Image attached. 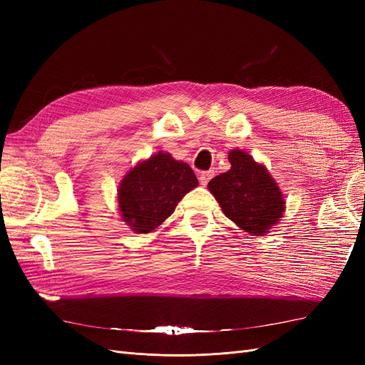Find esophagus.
<instances>
[{"mask_svg": "<svg viewBox=\"0 0 365 365\" xmlns=\"http://www.w3.org/2000/svg\"><path fill=\"white\" fill-rule=\"evenodd\" d=\"M215 176V172L213 170H205V172H201V175H200V182L202 184V185H207L208 184V181L212 180Z\"/></svg>", "mask_w": 365, "mask_h": 365, "instance_id": "1", "label": "esophagus"}]
</instances>
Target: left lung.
I'll return each instance as SVG.
<instances>
[{
  "label": "left lung",
  "instance_id": "1",
  "mask_svg": "<svg viewBox=\"0 0 365 365\" xmlns=\"http://www.w3.org/2000/svg\"><path fill=\"white\" fill-rule=\"evenodd\" d=\"M231 169L208 182L224 215L252 236H263L284 213V200L264 165L250 153L233 149L228 153Z\"/></svg>",
  "mask_w": 365,
  "mask_h": 365
}]
</instances>
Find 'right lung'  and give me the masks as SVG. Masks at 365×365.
Segmentation results:
<instances>
[{
    "instance_id": "obj_1",
    "label": "right lung",
    "mask_w": 365,
    "mask_h": 365,
    "mask_svg": "<svg viewBox=\"0 0 365 365\" xmlns=\"http://www.w3.org/2000/svg\"><path fill=\"white\" fill-rule=\"evenodd\" d=\"M196 185L197 178L189 164L158 152L138 163L120 181L117 200L121 217L135 233H150Z\"/></svg>"
}]
</instances>
